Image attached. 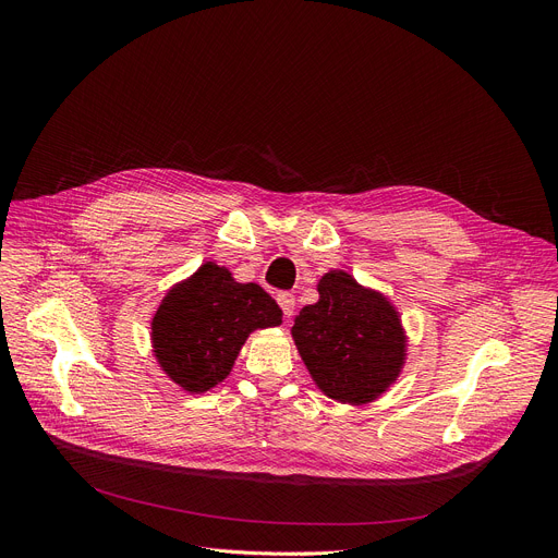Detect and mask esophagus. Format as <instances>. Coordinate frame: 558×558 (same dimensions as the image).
<instances>
[{
  "label": "esophagus",
  "mask_w": 558,
  "mask_h": 558,
  "mask_svg": "<svg viewBox=\"0 0 558 558\" xmlns=\"http://www.w3.org/2000/svg\"><path fill=\"white\" fill-rule=\"evenodd\" d=\"M276 301H278V305H280V310H282V314L289 318L291 314H294V310H296V299H294V294H289V291H280V294L276 296Z\"/></svg>",
  "instance_id": "1"
}]
</instances>
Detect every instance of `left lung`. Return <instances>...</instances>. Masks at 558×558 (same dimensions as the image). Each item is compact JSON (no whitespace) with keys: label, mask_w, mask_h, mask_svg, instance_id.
I'll use <instances>...</instances> for the list:
<instances>
[{"label":"left lung","mask_w":558,"mask_h":558,"mask_svg":"<svg viewBox=\"0 0 558 558\" xmlns=\"http://www.w3.org/2000/svg\"><path fill=\"white\" fill-rule=\"evenodd\" d=\"M318 301L294 320L296 341L316 387L328 398L366 404L383 396L400 375L407 337L398 310L345 271L318 280Z\"/></svg>","instance_id":"left-lung-1"}]
</instances>
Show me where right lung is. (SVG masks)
I'll return each mask as SVG.
<instances>
[{
  "instance_id": "add662e5",
  "label": "right lung",
  "mask_w": 558,
  "mask_h": 558,
  "mask_svg": "<svg viewBox=\"0 0 558 558\" xmlns=\"http://www.w3.org/2000/svg\"><path fill=\"white\" fill-rule=\"evenodd\" d=\"M280 324L282 310L259 284L205 262L167 291L154 314V355L183 391L205 393L228 377L253 330Z\"/></svg>"
}]
</instances>
